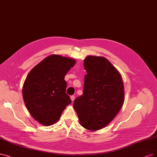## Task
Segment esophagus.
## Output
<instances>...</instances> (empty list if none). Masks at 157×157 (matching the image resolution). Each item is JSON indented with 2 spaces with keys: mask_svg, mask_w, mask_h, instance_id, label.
Masks as SVG:
<instances>
[{
  "mask_svg": "<svg viewBox=\"0 0 157 157\" xmlns=\"http://www.w3.org/2000/svg\"><path fill=\"white\" fill-rule=\"evenodd\" d=\"M70 98H71V101H72V102H73V101H74V100H75V97L74 95H71V96L70 97Z\"/></svg>",
  "mask_w": 157,
  "mask_h": 157,
  "instance_id": "34e87169",
  "label": "esophagus"
}]
</instances>
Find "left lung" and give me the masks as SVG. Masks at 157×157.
Here are the masks:
<instances>
[{"label": "left lung", "instance_id": "left-lung-1", "mask_svg": "<svg viewBox=\"0 0 157 157\" xmlns=\"http://www.w3.org/2000/svg\"><path fill=\"white\" fill-rule=\"evenodd\" d=\"M84 66L87 74L83 94L75 100L73 108L81 126L97 131L109 124L121 110L124 83L121 73L103 57L87 56Z\"/></svg>", "mask_w": 157, "mask_h": 157}]
</instances>
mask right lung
<instances>
[{
    "instance_id": "add662e5",
    "label": "right lung",
    "mask_w": 157,
    "mask_h": 157,
    "mask_svg": "<svg viewBox=\"0 0 157 157\" xmlns=\"http://www.w3.org/2000/svg\"><path fill=\"white\" fill-rule=\"evenodd\" d=\"M76 63L59 55H49L30 71L24 81L22 96L31 115L43 126L57 122L71 100L66 90L65 75Z\"/></svg>"
}]
</instances>
